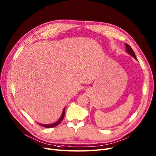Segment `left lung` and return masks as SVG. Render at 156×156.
Masks as SVG:
<instances>
[{"instance_id": "8db88e82", "label": "left lung", "mask_w": 156, "mask_h": 156, "mask_svg": "<svg viewBox=\"0 0 156 156\" xmlns=\"http://www.w3.org/2000/svg\"><path fill=\"white\" fill-rule=\"evenodd\" d=\"M126 50H127V53H129L130 55H132L135 59L137 60V58H136V55H135L134 52V51L133 50V49L131 48V47L129 45V44H126Z\"/></svg>"}]
</instances>
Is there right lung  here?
<instances>
[{
	"label": "right lung",
	"mask_w": 156,
	"mask_h": 156,
	"mask_svg": "<svg viewBox=\"0 0 156 156\" xmlns=\"http://www.w3.org/2000/svg\"><path fill=\"white\" fill-rule=\"evenodd\" d=\"M65 108H64V110H63V112H62L61 117L60 118V119L57 122L54 123V124H48V125H47V124H39L41 126H43V127H47V128L54 127L57 126L58 124H59L60 122H61L62 120H63V119H64V115H65Z\"/></svg>",
	"instance_id": "1"
}]
</instances>
